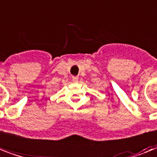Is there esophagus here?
I'll list each match as a JSON object with an SVG mask.
<instances>
[{
    "instance_id": "34e87169",
    "label": "esophagus",
    "mask_w": 157,
    "mask_h": 157,
    "mask_svg": "<svg viewBox=\"0 0 157 157\" xmlns=\"http://www.w3.org/2000/svg\"><path fill=\"white\" fill-rule=\"evenodd\" d=\"M72 81H73V82H75V83H77V82H78V76H73V77H72Z\"/></svg>"
}]
</instances>
